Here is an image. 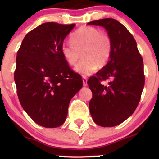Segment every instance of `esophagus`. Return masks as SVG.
<instances>
[{"label": "esophagus", "mask_w": 159, "mask_h": 159, "mask_svg": "<svg viewBox=\"0 0 159 159\" xmlns=\"http://www.w3.org/2000/svg\"><path fill=\"white\" fill-rule=\"evenodd\" d=\"M82 81H83V85H84V87H85V86H87L88 85L87 78H86V77H84V76H83L82 77Z\"/></svg>", "instance_id": "obj_1"}]
</instances>
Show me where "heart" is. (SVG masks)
I'll use <instances>...</instances> for the list:
<instances>
[{
    "mask_svg": "<svg viewBox=\"0 0 159 159\" xmlns=\"http://www.w3.org/2000/svg\"><path fill=\"white\" fill-rule=\"evenodd\" d=\"M70 43L63 44L61 51L70 66L77 64L83 53L84 60L75 67V71L81 75H90L98 67L102 68L109 61L112 42L107 34L93 27H82L70 37Z\"/></svg>",
    "mask_w": 159,
    "mask_h": 159,
    "instance_id": "heart-1",
    "label": "heart"
}]
</instances>
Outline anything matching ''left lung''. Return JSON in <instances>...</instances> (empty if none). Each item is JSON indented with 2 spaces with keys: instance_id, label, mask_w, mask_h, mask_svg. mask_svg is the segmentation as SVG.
<instances>
[{
  "instance_id": "obj_1",
  "label": "left lung",
  "mask_w": 159,
  "mask_h": 159,
  "mask_svg": "<svg viewBox=\"0 0 159 159\" xmlns=\"http://www.w3.org/2000/svg\"><path fill=\"white\" fill-rule=\"evenodd\" d=\"M88 25L105 28L112 42L108 63L88 81L92 92L90 113L98 125L114 127L129 118L140 102L145 85L143 60L134 38L118 20L104 18ZM107 79L108 85L100 84Z\"/></svg>"
}]
</instances>
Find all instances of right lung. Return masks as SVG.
<instances>
[{
	"label": "right lung",
	"mask_w": 159,
	"mask_h": 159,
	"mask_svg": "<svg viewBox=\"0 0 159 159\" xmlns=\"http://www.w3.org/2000/svg\"><path fill=\"white\" fill-rule=\"evenodd\" d=\"M75 24L47 22L27 34L17 53L14 81L22 108L34 122L57 128L65 121L72 98L83 81L61 48Z\"/></svg>",
	"instance_id": "add662e5"
}]
</instances>
